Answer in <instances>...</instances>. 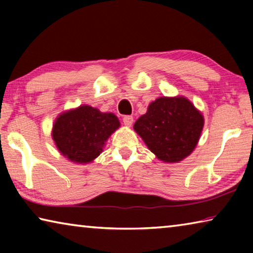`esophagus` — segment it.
<instances>
[{
    "mask_svg": "<svg viewBox=\"0 0 253 253\" xmlns=\"http://www.w3.org/2000/svg\"><path fill=\"white\" fill-rule=\"evenodd\" d=\"M123 122L126 126H131L132 122H134V118H132V116H129V115H126V116L123 117Z\"/></svg>",
    "mask_w": 253,
    "mask_h": 253,
    "instance_id": "esophagus-1",
    "label": "esophagus"
}]
</instances>
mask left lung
Instances as JSON below:
<instances>
[{
	"label": "left lung",
	"instance_id": "left-lung-1",
	"mask_svg": "<svg viewBox=\"0 0 253 253\" xmlns=\"http://www.w3.org/2000/svg\"><path fill=\"white\" fill-rule=\"evenodd\" d=\"M204 125L203 116L183 97L158 98L134 125L158 160L176 163L193 152Z\"/></svg>",
	"mask_w": 253,
	"mask_h": 253
}]
</instances>
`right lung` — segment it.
<instances>
[{"label":"right lung","mask_w":253,"mask_h":253,"mask_svg":"<svg viewBox=\"0 0 253 253\" xmlns=\"http://www.w3.org/2000/svg\"><path fill=\"white\" fill-rule=\"evenodd\" d=\"M119 125L114 114L80 106L60 115L53 125L52 137L63 156L85 164L100 155L105 142Z\"/></svg>","instance_id":"obj_1"}]
</instances>
